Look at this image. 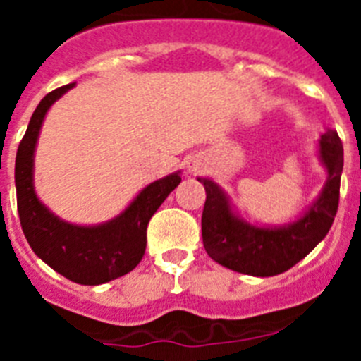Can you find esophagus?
I'll return each mask as SVG.
<instances>
[{"label": "esophagus", "mask_w": 361, "mask_h": 361, "mask_svg": "<svg viewBox=\"0 0 361 361\" xmlns=\"http://www.w3.org/2000/svg\"><path fill=\"white\" fill-rule=\"evenodd\" d=\"M188 168H190L191 173H197V171H200V168H202V164H200L199 161H191L190 164H188Z\"/></svg>", "instance_id": "esophagus-1"}]
</instances>
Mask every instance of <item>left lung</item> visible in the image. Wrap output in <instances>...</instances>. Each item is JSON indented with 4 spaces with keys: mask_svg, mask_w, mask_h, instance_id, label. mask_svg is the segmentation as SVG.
Returning a JSON list of instances; mask_svg holds the SVG:
<instances>
[{
    "mask_svg": "<svg viewBox=\"0 0 361 361\" xmlns=\"http://www.w3.org/2000/svg\"><path fill=\"white\" fill-rule=\"evenodd\" d=\"M320 159L327 168L320 197L304 216L280 228H258L235 216L224 191L209 178L199 177L206 190L202 242L209 257L220 266L251 276L280 275L307 257L329 233L338 212L343 146L334 130L322 135Z\"/></svg>",
    "mask_w": 361,
    "mask_h": 361,
    "instance_id": "obj_1",
    "label": "left lung"
}]
</instances>
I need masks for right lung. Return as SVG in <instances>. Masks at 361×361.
<instances>
[{
    "label": "right lung",
    "mask_w": 361,
    "mask_h": 361,
    "mask_svg": "<svg viewBox=\"0 0 361 361\" xmlns=\"http://www.w3.org/2000/svg\"><path fill=\"white\" fill-rule=\"evenodd\" d=\"M72 85L41 99L16 155V193L21 229L32 251L65 279L81 286H99L126 275L146 251V228L164 199L180 183L171 173L146 186L119 216L99 226H75L57 219L34 191V149L49 108Z\"/></svg>",
    "instance_id": "add662e5"
}]
</instances>
